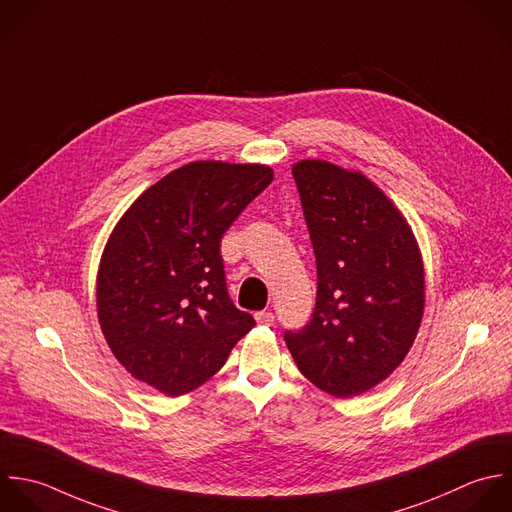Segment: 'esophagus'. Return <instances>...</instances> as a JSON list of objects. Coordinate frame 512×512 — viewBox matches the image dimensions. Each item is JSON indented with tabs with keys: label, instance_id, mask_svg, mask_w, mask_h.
<instances>
[{
	"label": "esophagus",
	"instance_id": "obj_1",
	"mask_svg": "<svg viewBox=\"0 0 512 512\" xmlns=\"http://www.w3.org/2000/svg\"><path fill=\"white\" fill-rule=\"evenodd\" d=\"M255 321H257L259 325H273L275 315H273L271 311H259V313H255Z\"/></svg>",
	"mask_w": 512,
	"mask_h": 512
}]
</instances>
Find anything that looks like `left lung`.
Segmentation results:
<instances>
[{
    "mask_svg": "<svg viewBox=\"0 0 512 512\" xmlns=\"http://www.w3.org/2000/svg\"><path fill=\"white\" fill-rule=\"evenodd\" d=\"M293 177L317 261V303L285 343L315 387L355 397L413 347L425 309L421 251L407 219L363 173L305 159Z\"/></svg>",
    "mask_w": 512,
    "mask_h": 512,
    "instance_id": "left-lung-1",
    "label": "left lung"
}]
</instances>
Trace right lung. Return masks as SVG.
I'll use <instances>...</instances> for the list:
<instances>
[{"label": "right lung", "mask_w": 512, "mask_h": 512, "mask_svg": "<svg viewBox=\"0 0 512 512\" xmlns=\"http://www.w3.org/2000/svg\"><path fill=\"white\" fill-rule=\"evenodd\" d=\"M273 181L267 165L187 163L137 197L97 273V315L115 359L167 397L211 379L255 319L227 293L221 239Z\"/></svg>", "instance_id": "add662e5"}]
</instances>
